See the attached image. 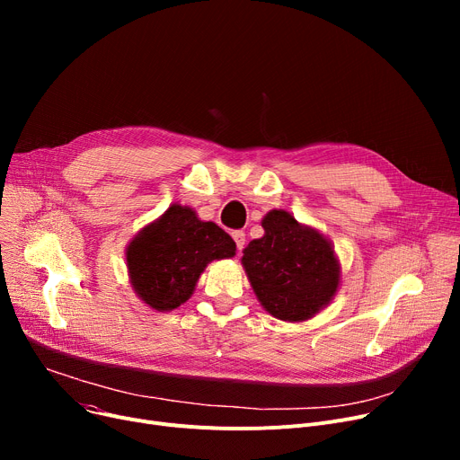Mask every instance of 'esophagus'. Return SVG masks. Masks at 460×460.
Listing matches in <instances>:
<instances>
[{
    "label": "esophagus",
    "instance_id": "1",
    "mask_svg": "<svg viewBox=\"0 0 460 460\" xmlns=\"http://www.w3.org/2000/svg\"><path fill=\"white\" fill-rule=\"evenodd\" d=\"M233 238H234V243H236V250L243 252V248H244V244H246V234H244V231H234V233H233Z\"/></svg>",
    "mask_w": 460,
    "mask_h": 460
}]
</instances>
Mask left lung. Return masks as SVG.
I'll list each match as a JSON object with an SVG mask.
<instances>
[{"label": "left lung", "mask_w": 460, "mask_h": 460, "mask_svg": "<svg viewBox=\"0 0 460 460\" xmlns=\"http://www.w3.org/2000/svg\"><path fill=\"white\" fill-rule=\"evenodd\" d=\"M261 226L264 234L252 240L240 259L257 300L279 321L302 323L315 317L341 283L332 243L281 208L270 210Z\"/></svg>", "instance_id": "8db88e82"}]
</instances>
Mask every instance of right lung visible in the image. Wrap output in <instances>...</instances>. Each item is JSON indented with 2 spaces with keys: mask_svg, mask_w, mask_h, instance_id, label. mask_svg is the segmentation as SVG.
<instances>
[{
  "mask_svg": "<svg viewBox=\"0 0 460 460\" xmlns=\"http://www.w3.org/2000/svg\"><path fill=\"white\" fill-rule=\"evenodd\" d=\"M234 240L196 210L172 205L137 231L127 246V269L137 298L156 311H173L196 291L207 264L229 259Z\"/></svg>",
  "mask_w": 460,
  "mask_h": 460,
  "instance_id": "obj_1",
  "label": "right lung"
}]
</instances>
